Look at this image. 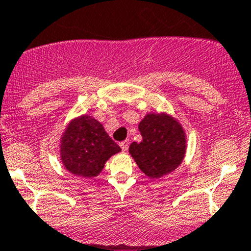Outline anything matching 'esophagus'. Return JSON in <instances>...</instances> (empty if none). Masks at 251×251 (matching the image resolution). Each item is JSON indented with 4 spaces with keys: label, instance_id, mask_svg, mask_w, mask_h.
<instances>
[{
    "label": "esophagus",
    "instance_id": "34e87169",
    "mask_svg": "<svg viewBox=\"0 0 251 251\" xmlns=\"http://www.w3.org/2000/svg\"><path fill=\"white\" fill-rule=\"evenodd\" d=\"M128 144H130L128 143V141H123L120 143V148L124 150V151H126V150L128 149Z\"/></svg>",
    "mask_w": 251,
    "mask_h": 251
}]
</instances>
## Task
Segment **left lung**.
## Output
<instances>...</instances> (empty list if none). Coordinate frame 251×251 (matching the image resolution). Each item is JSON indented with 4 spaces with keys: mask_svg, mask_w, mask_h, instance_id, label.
<instances>
[{
    "mask_svg": "<svg viewBox=\"0 0 251 251\" xmlns=\"http://www.w3.org/2000/svg\"><path fill=\"white\" fill-rule=\"evenodd\" d=\"M143 141L130 146L131 156L150 179H159L173 172L181 163L186 150L183 127L171 115L148 114L139 123Z\"/></svg>",
    "mask_w": 251,
    "mask_h": 251,
    "instance_id": "obj_1",
    "label": "left lung"
}]
</instances>
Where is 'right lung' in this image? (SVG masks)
Segmentation results:
<instances>
[{
    "mask_svg": "<svg viewBox=\"0 0 251 251\" xmlns=\"http://www.w3.org/2000/svg\"><path fill=\"white\" fill-rule=\"evenodd\" d=\"M96 119L81 115L70 123L61 137V161L68 172L81 178L99 176L105 161L120 151Z\"/></svg>",
    "mask_w": 251,
    "mask_h": 251,
    "instance_id": "add662e5",
    "label": "right lung"
}]
</instances>
